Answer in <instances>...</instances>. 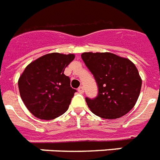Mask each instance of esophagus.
<instances>
[{
  "instance_id": "1",
  "label": "esophagus",
  "mask_w": 160,
  "mask_h": 160,
  "mask_svg": "<svg viewBox=\"0 0 160 160\" xmlns=\"http://www.w3.org/2000/svg\"><path fill=\"white\" fill-rule=\"evenodd\" d=\"M78 91L79 93H83L84 92V89H83V88H82V87H80V88H78Z\"/></svg>"
}]
</instances>
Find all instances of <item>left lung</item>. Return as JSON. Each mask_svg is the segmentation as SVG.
<instances>
[{
	"label": "left lung",
	"instance_id": "1",
	"mask_svg": "<svg viewBox=\"0 0 160 160\" xmlns=\"http://www.w3.org/2000/svg\"><path fill=\"white\" fill-rule=\"evenodd\" d=\"M98 86L95 99L86 98L91 112L103 119L120 118L135 107L142 80L137 68L129 58L114 53H82Z\"/></svg>",
	"mask_w": 160,
	"mask_h": 160
}]
</instances>
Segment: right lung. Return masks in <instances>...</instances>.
Returning a JSON list of instances; mask_svg holds the SVG:
<instances>
[{
    "instance_id": "right-lung-1",
    "label": "right lung",
    "mask_w": 160,
    "mask_h": 160,
    "mask_svg": "<svg viewBox=\"0 0 160 160\" xmlns=\"http://www.w3.org/2000/svg\"><path fill=\"white\" fill-rule=\"evenodd\" d=\"M73 53H51L34 60L19 78L20 95L29 112L41 120H53L66 112L76 92L70 87L65 68Z\"/></svg>"
}]
</instances>
